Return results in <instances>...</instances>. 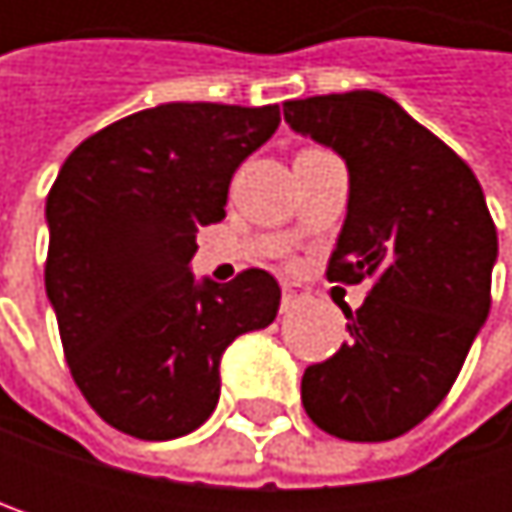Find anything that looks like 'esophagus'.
<instances>
[{
	"label": "esophagus",
	"instance_id": "esophagus-1",
	"mask_svg": "<svg viewBox=\"0 0 512 512\" xmlns=\"http://www.w3.org/2000/svg\"><path fill=\"white\" fill-rule=\"evenodd\" d=\"M311 299V293L305 290V287H299V284H284L281 287V308L287 311V308H296V305H302V302H308Z\"/></svg>",
	"mask_w": 512,
	"mask_h": 512
}]
</instances>
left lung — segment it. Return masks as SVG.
Returning <instances> with one entry per match:
<instances>
[{
    "mask_svg": "<svg viewBox=\"0 0 512 512\" xmlns=\"http://www.w3.org/2000/svg\"><path fill=\"white\" fill-rule=\"evenodd\" d=\"M284 121L347 162L350 201L326 278H370L350 341L302 376L329 436L388 442L451 391L492 305L498 234L474 171L379 91L284 103Z\"/></svg>",
    "mask_w": 512,
    "mask_h": 512,
    "instance_id": "obj_1",
    "label": "left lung"
}]
</instances>
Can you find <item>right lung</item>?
<instances>
[{
  "label": "right lung",
  "instance_id": "1",
  "mask_svg": "<svg viewBox=\"0 0 512 512\" xmlns=\"http://www.w3.org/2000/svg\"><path fill=\"white\" fill-rule=\"evenodd\" d=\"M278 124V106L162 103L64 159L44 281L73 382L115 430L145 442L198 430L219 403L222 353L275 320L281 287L266 269L222 287L198 284L189 260Z\"/></svg>",
  "mask_w": 512,
  "mask_h": 512
}]
</instances>
